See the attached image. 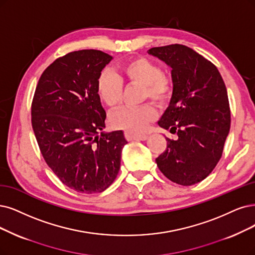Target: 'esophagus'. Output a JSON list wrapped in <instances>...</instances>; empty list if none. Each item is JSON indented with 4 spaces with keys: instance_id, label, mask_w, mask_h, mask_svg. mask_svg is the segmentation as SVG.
Segmentation results:
<instances>
[{
    "instance_id": "esophagus-1",
    "label": "esophagus",
    "mask_w": 255,
    "mask_h": 255,
    "mask_svg": "<svg viewBox=\"0 0 255 255\" xmlns=\"http://www.w3.org/2000/svg\"><path fill=\"white\" fill-rule=\"evenodd\" d=\"M125 137L128 140H132V139L144 140V139L147 138V134H145V133H136V132H132V131H125Z\"/></svg>"
}]
</instances>
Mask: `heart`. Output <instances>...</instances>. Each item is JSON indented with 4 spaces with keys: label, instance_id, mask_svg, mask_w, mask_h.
Instances as JSON below:
<instances>
[{
    "label": "heart",
    "instance_id": "heart-1",
    "mask_svg": "<svg viewBox=\"0 0 255 255\" xmlns=\"http://www.w3.org/2000/svg\"><path fill=\"white\" fill-rule=\"evenodd\" d=\"M123 84L140 85V99L150 100L156 105H163L171 98L173 84L168 74L161 71L157 64L144 56H136L117 66L115 73L102 72L97 81V94L102 104L117 107L122 99ZM156 118V111L151 104L138 107H123L110 116V126L139 132Z\"/></svg>",
    "mask_w": 255,
    "mask_h": 255
}]
</instances>
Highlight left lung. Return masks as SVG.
<instances>
[{
    "instance_id": "1",
    "label": "left lung",
    "mask_w": 255,
    "mask_h": 255,
    "mask_svg": "<svg viewBox=\"0 0 255 255\" xmlns=\"http://www.w3.org/2000/svg\"><path fill=\"white\" fill-rule=\"evenodd\" d=\"M172 68V98L158 126L176 134L155 162L173 183L191 186L208 176L222 157L230 130L227 89L215 65L185 45L148 50Z\"/></svg>"
}]
</instances>
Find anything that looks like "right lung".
<instances>
[{
	"mask_svg": "<svg viewBox=\"0 0 255 255\" xmlns=\"http://www.w3.org/2000/svg\"><path fill=\"white\" fill-rule=\"evenodd\" d=\"M112 56L96 49L56 59L42 73L31 104V124L45 162L60 181L81 193L106 190L116 180L122 130L109 133L97 81Z\"/></svg>",
	"mask_w": 255,
	"mask_h": 255,
	"instance_id": "add662e5",
	"label": "right lung"
}]
</instances>
